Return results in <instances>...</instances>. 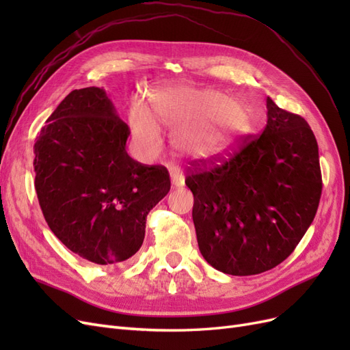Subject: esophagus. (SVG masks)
<instances>
[{"mask_svg":"<svg viewBox=\"0 0 350 350\" xmlns=\"http://www.w3.org/2000/svg\"><path fill=\"white\" fill-rule=\"evenodd\" d=\"M171 181L174 187H183L185 184V178L179 171H171Z\"/></svg>","mask_w":350,"mask_h":350,"instance_id":"1","label":"esophagus"}]
</instances>
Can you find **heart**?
<instances>
[{
    "instance_id": "1",
    "label": "heart",
    "mask_w": 350,
    "mask_h": 350,
    "mask_svg": "<svg viewBox=\"0 0 350 350\" xmlns=\"http://www.w3.org/2000/svg\"><path fill=\"white\" fill-rule=\"evenodd\" d=\"M149 102L150 107L134 99L129 107L135 143L149 153L161 149L157 119L172 131L174 149L196 162H210L225 154L250 121L248 109L241 100L229 98L225 92L183 83L153 90Z\"/></svg>"
}]
</instances>
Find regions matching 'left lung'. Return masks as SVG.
I'll return each mask as SVG.
<instances>
[{
    "label": "left lung",
    "instance_id": "obj_1",
    "mask_svg": "<svg viewBox=\"0 0 350 350\" xmlns=\"http://www.w3.org/2000/svg\"><path fill=\"white\" fill-rule=\"evenodd\" d=\"M185 184L201 256L232 276L258 274L288 258L312 224L323 189L319 144L302 116L267 98L261 135L219 165L196 162Z\"/></svg>",
    "mask_w": 350,
    "mask_h": 350
}]
</instances>
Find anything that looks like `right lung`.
<instances>
[{
    "label": "right lung",
    "instance_id": "obj_1",
    "mask_svg": "<svg viewBox=\"0 0 350 350\" xmlns=\"http://www.w3.org/2000/svg\"><path fill=\"white\" fill-rule=\"evenodd\" d=\"M129 135L105 89L86 88L67 94L35 143V188L49 229L102 266L140 250L147 215L171 189L165 166L129 156Z\"/></svg>",
    "mask_w": 350,
    "mask_h": 350
}]
</instances>
